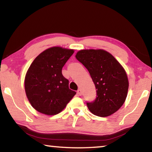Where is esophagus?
I'll list each match as a JSON object with an SVG mask.
<instances>
[{
  "instance_id": "34e87169",
  "label": "esophagus",
  "mask_w": 152,
  "mask_h": 152,
  "mask_svg": "<svg viewBox=\"0 0 152 152\" xmlns=\"http://www.w3.org/2000/svg\"><path fill=\"white\" fill-rule=\"evenodd\" d=\"M77 93H78V95H80V96H81L82 95V91L80 89H78V91H77Z\"/></svg>"
}]
</instances>
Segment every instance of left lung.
I'll return each mask as SVG.
<instances>
[{
	"instance_id": "8db88e82",
	"label": "left lung",
	"mask_w": 152,
	"mask_h": 152,
	"mask_svg": "<svg viewBox=\"0 0 152 152\" xmlns=\"http://www.w3.org/2000/svg\"><path fill=\"white\" fill-rule=\"evenodd\" d=\"M76 58L89 72L96 90L93 102H86L92 114L108 117L117 111L127 95L129 82L124 68L103 50H83Z\"/></svg>"
}]
</instances>
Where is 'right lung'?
I'll list each match as a JSON object with an SVG mask.
<instances>
[{
  "instance_id": "right-lung-1",
  "label": "right lung",
  "mask_w": 152,
  "mask_h": 152,
  "mask_svg": "<svg viewBox=\"0 0 152 152\" xmlns=\"http://www.w3.org/2000/svg\"><path fill=\"white\" fill-rule=\"evenodd\" d=\"M73 50L53 47L36 58L27 72L25 89L34 109L43 114L60 113L76 92L69 88V81L61 70L74 53Z\"/></svg>"
}]
</instances>
